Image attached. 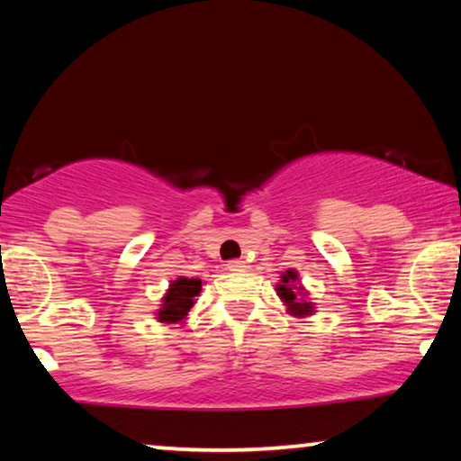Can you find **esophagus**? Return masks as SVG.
<instances>
[{
  "label": "esophagus",
  "instance_id": "obj_1",
  "mask_svg": "<svg viewBox=\"0 0 461 461\" xmlns=\"http://www.w3.org/2000/svg\"><path fill=\"white\" fill-rule=\"evenodd\" d=\"M226 267H229V270H243L245 262L243 260H230L229 264H226Z\"/></svg>",
  "mask_w": 461,
  "mask_h": 461
}]
</instances>
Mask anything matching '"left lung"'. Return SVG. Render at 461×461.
Here are the masks:
<instances>
[{"label":"left lung","mask_w":461,"mask_h":461,"mask_svg":"<svg viewBox=\"0 0 461 461\" xmlns=\"http://www.w3.org/2000/svg\"><path fill=\"white\" fill-rule=\"evenodd\" d=\"M295 279H298V273L295 270H287L285 275L281 276V283L276 285V294L281 295V300L285 302L289 311H292L295 317H304V314H312V304L311 302L300 298V289L294 287Z\"/></svg>","instance_id":"obj_1"}]
</instances>
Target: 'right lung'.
Returning a JSON list of instances; mask_svg holds the SVG:
<instances>
[{"label": "right lung", "instance_id": "1", "mask_svg": "<svg viewBox=\"0 0 461 461\" xmlns=\"http://www.w3.org/2000/svg\"><path fill=\"white\" fill-rule=\"evenodd\" d=\"M201 292V281L199 279H186V276H180L178 281H172V287L167 289L166 298H163V306L159 314L161 323H176V321H182L186 317V312L191 311L194 304V295Z\"/></svg>", "mask_w": 461, "mask_h": 461}]
</instances>
